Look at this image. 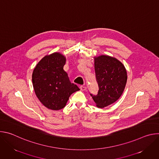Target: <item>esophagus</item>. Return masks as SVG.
Returning a JSON list of instances; mask_svg holds the SVG:
<instances>
[{
	"label": "esophagus",
	"instance_id": "obj_1",
	"mask_svg": "<svg viewBox=\"0 0 159 159\" xmlns=\"http://www.w3.org/2000/svg\"><path fill=\"white\" fill-rule=\"evenodd\" d=\"M80 89L81 90H85L87 89V87H85L84 85H80Z\"/></svg>",
	"mask_w": 159,
	"mask_h": 159
}]
</instances>
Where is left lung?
<instances>
[{
  "instance_id": "1",
  "label": "left lung",
  "mask_w": 159,
  "mask_h": 159,
  "mask_svg": "<svg viewBox=\"0 0 159 159\" xmlns=\"http://www.w3.org/2000/svg\"><path fill=\"white\" fill-rule=\"evenodd\" d=\"M94 69L99 90L97 95L90 96L96 106L102 108L120 98L126 84L127 73L119 60L106 55L95 58Z\"/></svg>"
}]
</instances>
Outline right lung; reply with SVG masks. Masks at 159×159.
Returning <instances> with one entry per match:
<instances>
[{
	"instance_id": "1",
	"label": "right lung",
	"mask_w": 159,
	"mask_h": 159,
	"mask_svg": "<svg viewBox=\"0 0 159 159\" xmlns=\"http://www.w3.org/2000/svg\"><path fill=\"white\" fill-rule=\"evenodd\" d=\"M66 59L61 54L54 53L45 56L37 64L33 72L32 81L35 94L47 108H63L70 96L79 90L71 83L63 70Z\"/></svg>"
}]
</instances>
